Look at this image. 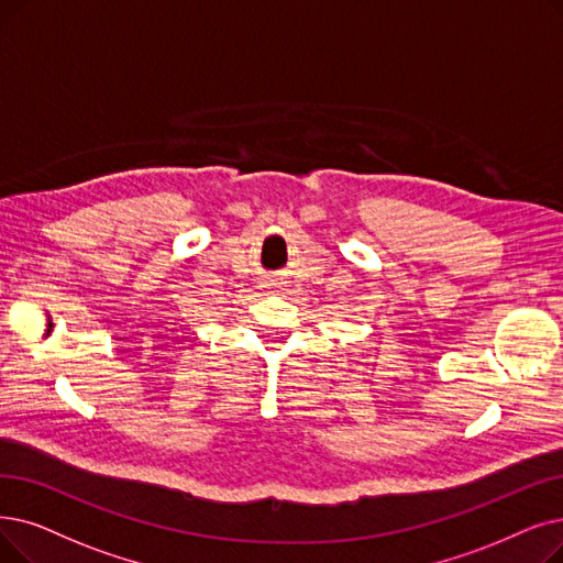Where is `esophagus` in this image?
<instances>
[{
    "label": "esophagus",
    "instance_id": "esophagus-1",
    "mask_svg": "<svg viewBox=\"0 0 563 563\" xmlns=\"http://www.w3.org/2000/svg\"><path fill=\"white\" fill-rule=\"evenodd\" d=\"M287 280L283 278V274H268L264 280H262V285L260 287H264V289H268V291H283L287 285H285Z\"/></svg>",
    "mask_w": 563,
    "mask_h": 563
}]
</instances>
